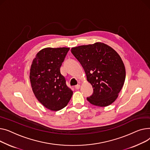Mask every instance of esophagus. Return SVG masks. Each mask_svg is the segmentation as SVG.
Wrapping results in <instances>:
<instances>
[{
    "mask_svg": "<svg viewBox=\"0 0 150 150\" xmlns=\"http://www.w3.org/2000/svg\"><path fill=\"white\" fill-rule=\"evenodd\" d=\"M80 87H81V85H79V84H77V85L75 86V88H76V90H79V88H80Z\"/></svg>",
    "mask_w": 150,
    "mask_h": 150,
    "instance_id": "obj_1",
    "label": "esophagus"
}]
</instances>
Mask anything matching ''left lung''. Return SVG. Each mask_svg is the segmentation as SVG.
Returning a JSON list of instances; mask_svg holds the SVG:
<instances>
[{
    "label": "left lung",
    "instance_id": "1",
    "mask_svg": "<svg viewBox=\"0 0 150 150\" xmlns=\"http://www.w3.org/2000/svg\"><path fill=\"white\" fill-rule=\"evenodd\" d=\"M93 88L87 100L98 107H107L116 100L125 80V68L117 52L102 42L71 48Z\"/></svg>",
    "mask_w": 150,
    "mask_h": 150
}]
</instances>
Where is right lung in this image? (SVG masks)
<instances>
[{
  "instance_id": "obj_1",
  "label": "right lung",
  "mask_w": 150,
  "mask_h": 150,
  "mask_svg": "<svg viewBox=\"0 0 150 150\" xmlns=\"http://www.w3.org/2000/svg\"><path fill=\"white\" fill-rule=\"evenodd\" d=\"M69 48H45L38 52L30 68L33 91L44 107L51 111L65 107L73 96L60 73V67Z\"/></svg>"
}]
</instances>
